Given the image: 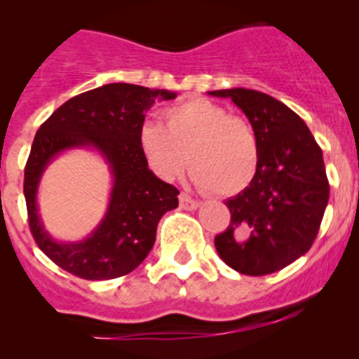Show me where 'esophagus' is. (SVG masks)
I'll return each mask as SVG.
<instances>
[{"instance_id": "1", "label": "esophagus", "mask_w": 359, "mask_h": 359, "mask_svg": "<svg viewBox=\"0 0 359 359\" xmlns=\"http://www.w3.org/2000/svg\"><path fill=\"white\" fill-rule=\"evenodd\" d=\"M180 205H182V208H185V210H196V208H198L201 203L196 201V199H192L190 196L182 194L180 196Z\"/></svg>"}]
</instances>
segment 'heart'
<instances>
[{"instance_id": "obj_1", "label": "heart", "mask_w": 359, "mask_h": 359, "mask_svg": "<svg viewBox=\"0 0 359 359\" xmlns=\"http://www.w3.org/2000/svg\"><path fill=\"white\" fill-rule=\"evenodd\" d=\"M138 145L160 177L176 180L190 161L196 185L219 196L248 189L259 169V142L252 126L201 97L167 107L163 123L145 122Z\"/></svg>"}]
</instances>
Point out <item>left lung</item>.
Returning <instances> with one entry per match:
<instances>
[{
    "mask_svg": "<svg viewBox=\"0 0 359 359\" xmlns=\"http://www.w3.org/2000/svg\"><path fill=\"white\" fill-rule=\"evenodd\" d=\"M208 95L230 98L259 142V169L248 189L226 199L231 223L215 236V250L239 273H273L302 257L318 233L329 201L322 149L277 98L246 88Z\"/></svg>",
    "mask_w": 359,
    "mask_h": 359,
    "instance_id": "8db88e82",
    "label": "left lung"
}]
</instances>
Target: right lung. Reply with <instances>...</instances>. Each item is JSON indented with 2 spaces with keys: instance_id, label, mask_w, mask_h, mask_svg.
Listing matches in <instances>:
<instances>
[{
  "instance_id": "1",
  "label": "right lung",
  "mask_w": 359,
  "mask_h": 359,
  "mask_svg": "<svg viewBox=\"0 0 359 359\" xmlns=\"http://www.w3.org/2000/svg\"><path fill=\"white\" fill-rule=\"evenodd\" d=\"M172 98L176 93L169 90L113 82L69 98L41 126L25 167L23 190L32 236L59 268L86 280H109L128 275L149 255L161 215L177 207L180 190L149 169L138 133L149 107ZM73 148L98 151L114 185L107 214L90 236L57 241L42 224L36 190L46 167Z\"/></svg>"
}]
</instances>
